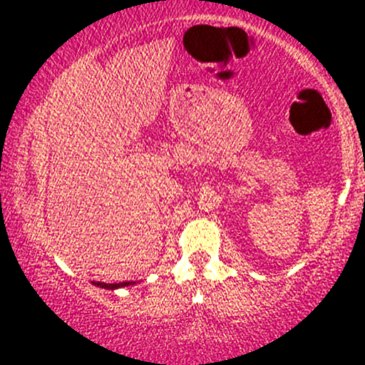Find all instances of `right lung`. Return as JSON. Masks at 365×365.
<instances>
[{"label":"right lung","instance_id":"1","mask_svg":"<svg viewBox=\"0 0 365 365\" xmlns=\"http://www.w3.org/2000/svg\"><path fill=\"white\" fill-rule=\"evenodd\" d=\"M94 286L98 287H103V289H118V287H123V286H131V284H136V282H116V284H104V282H93Z\"/></svg>","mask_w":365,"mask_h":365}]
</instances>
